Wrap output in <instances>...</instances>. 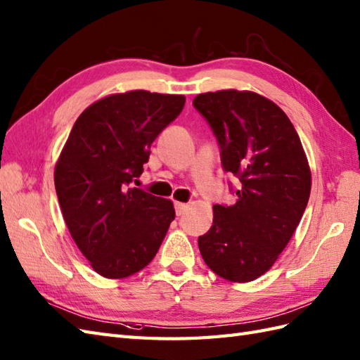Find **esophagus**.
<instances>
[{
	"instance_id": "obj_1",
	"label": "esophagus",
	"mask_w": 360,
	"mask_h": 360,
	"mask_svg": "<svg viewBox=\"0 0 360 360\" xmlns=\"http://www.w3.org/2000/svg\"><path fill=\"white\" fill-rule=\"evenodd\" d=\"M187 204H184V202H174V210H176V214L178 216H181L184 212L187 210Z\"/></svg>"
}]
</instances>
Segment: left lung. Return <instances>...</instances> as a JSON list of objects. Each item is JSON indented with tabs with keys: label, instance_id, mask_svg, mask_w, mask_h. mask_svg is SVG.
Here are the masks:
<instances>
[{
	"label": "left lung",
	"instance_id": "1",
	"mask_svg": "<svg viewBox=\"0 0 360 360\" xmlns=\"http://www.w3.org/2000/svg\"><path fill=\"white\" fill-rule=\"evenodd\" d=\"M193 105L214 133L222 169L239 179L236 204L213 205L199 252L221 278L255 281L271 269L305 212L311 190L305 152L282 108L255 91H208Z\"/></svg>",
	"mask_w": 360,
	"mask_h": 360
}]
</instances>
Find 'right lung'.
Instances as JSON below:
<instances>
[{
  "label": "right lung",
  "mask_w": 360,
  "mask_h": 360,
  "mask_svg": "<svg viewBox=\"0 0 360 360\" xmlns=\"http://www.w3.org/2000/svg\"><path fill=\"white\" fill-rule=\"evenodd\" d=\"M184 104V95L133 90L99 99L73 124L55 167L56 196L75 244L104 278L152 262L174 219L170 199L130 184Z\"/></svg>",
  "instance_id": "add662e5"
}]
</instances>
